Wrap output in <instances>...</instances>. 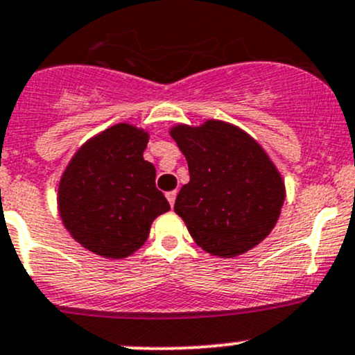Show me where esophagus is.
<instances>
[{
	"label": "esophagus",
	"mask_w": 355,
	"mask_h": 355,
	"mask_svg": "<svg viewBox=\"0 0 355 355\" xmlns=\"http://www.w3.org/2000/svg\"><path fill=\"white\" fill-rule=\"evenodd\" d=\"M166 199H168V202H170V206L173 207L175 199H177V190H171V192H166Z\"/></svg>",
	"instance_id": "34e87169"
}]
</instances>
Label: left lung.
Instances as JSON below:
<instances>
[{"label":"left lung","instance_id":"left-lung-1","mask_svg":"<svg viewBox=\"0 0 355 355\" xmlns=\"http://www.w3.org/2000/svg\"><path fill=\"white\" fill-rule=\"evenodd\" d=\"M170 136L184 153L190 182L175 212L211 255L231 259L268 236L286 199L284 182L252 136L223 121L199 128L178 124Z\"/></svg>","mask_w":355,"mask_h":355}]
</instances>
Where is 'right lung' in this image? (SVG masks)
<instances>
[{"label": "right lung", "mask_w": 355, "mask_h": 355, "mask_svg": "<svg viewBox=\"0 0 355 355\" xmlns=\"http://www.w3.org/2000/svg\"><path fill=\"white\" fill-rule=\"evenodd\" d=\"M149 134L115 124L88 139L59 182L62 225L81 246L105 259H125L144 245L151 223L170 204L143 158Z\"/></svg>", "instance_id": "right-lung-1"}]
</instances>
